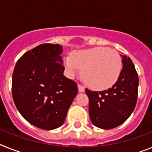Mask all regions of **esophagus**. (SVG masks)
Returning <instances> with one entry per match:
<instances>
[{
	"label": "esophagus",
	"instance_id": "esophagus-1",
	"mask_svg": "<svg viewBox=\"0 0 152 152\" xmlns=\"http://www.w3.org/2000/svg\"><path fill=\"white\" fill-rule=\"evenodd\" d=\"M78 89L80 92H83L85 91V88L81 85V84H78Z\"/></svg>",
	"mask_w": 152,
	"mask_h": 152
}]
</instances>
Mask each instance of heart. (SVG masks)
<instances>
[{
	"instance_id": "obj_1",
	"label": "heart",
	"mask_w": 152,
	"mask_h": 152,
	"mask_svg": "<svg viewBox=\"0 0 152 152\" xmlns=\"http://www.w3.org/2000/svg\"><path fill=\"white\" fill-rule=\"evenodd\" d=\"M64 67L70 78L83 69V78L91 88L105 90L118 81L121 71V59L114 50L95 47L74 52L64 59Z\"/></svg>"
}]
</instances>
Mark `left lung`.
<instances>
[{
    "mask_svg": "<svg viewBox=\"0 0 152 152\" xmlns=\"http://www.w3.org/2000/svg\"><path fill=\"white\" fill-rule=\"evenodd\" d=\"M122 69L118 81L102 91L86 88L89 99V116L93 125L111 129L124 123L133 112L138 97V74L132 60L122 56Z\"/></svg>",
    "mask_w": 152,
    "mask_h": 152,
    "instance_id": "left-lung-1",
    "label": "left lung"
}]
</instances>
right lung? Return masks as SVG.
I'll return each mask as SVG.
<instances>
[{
    "instance_id": "right-lung-1",
    "label": "right lung",
    "mask_w": 152,
    "mask_h": 152,
    "mask_svg": "<svg viewBox=\"0 0 152 152\" xmlns=\"http://www.w3.org/2000/svg\"><path fill=\"white\" fill-rule=\"evenodd\" d=\"M62 50L58 44H41L25 53L13 71L15 106L28 122L42 129L63 125L78 92L77 83L63 74Z\"/></svg>"
}]
</instances>
